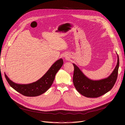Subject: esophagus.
Segmentation results:
<instances>
[{
  "label": "esophagus",
  "mask_w": 125,
  "mask_h": 125,
  "mask_svg": "<svg viewBox=\"0 0 125 125\" xmlns=\"http://www.w3.org/2000/svg\"><path fill=\"white\" fill-rule=\"evenodd\" d=\"M64 57L65 58H68V57L67 55H64Z\"/></svg>",
  "instance_id": "34e87169"
}]
</instances>
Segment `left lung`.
<instances>
[{
  "instance_id": "8db88e82",
  "label": "left lung",
  "mask_w": 125,
  "mask_h": 125,
  "mask_svg": "<svg viewBox=\"0 0 125 125\" xmlns=\"http://www.w3.org/2000/svg\"><path fill=\"white\" fill-rule=\"evenodd\" d=\"M73 82L76 90L83 96L95 98L101 96L109 92L115 83L119 68V58L116 67L110 75L105 78L92 80L87 77L75 63Z\"/></svg>"
}]
</instances>
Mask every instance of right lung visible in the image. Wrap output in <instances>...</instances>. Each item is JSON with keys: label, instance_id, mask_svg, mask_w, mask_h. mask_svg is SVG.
Instances as JSON below:
<instances>
[{"label": "right lung", "instance_id": "obj_1", "mask_svg": "<svg viewBox=\"0 0 125 125\" xmlns=\"http://www.w3.org/2000/svg\"><path fill=\"white\" fill-rule=\"evenodd\" d=\"M63 63L62 58L55 62L44 75L35 82L28 84L15 83L4 74L9 84L16 91L24 96L33 97L44 93L50 88L53 83L55 75Z\"/></svg>", "mask_w": 125, "mask_h": 125}]
</instances>
